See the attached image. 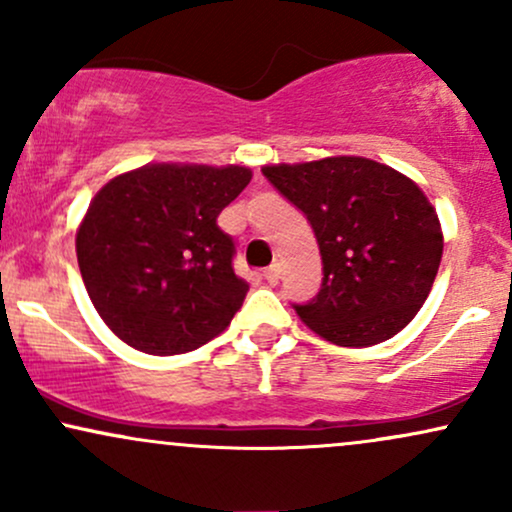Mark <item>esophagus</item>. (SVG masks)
Wrapping results in <instances>:
<instances>
[{
    "mask_svg": "<svg viewBox=\"0 0 512 512\" xmlns=\"http://www.w3.org/2000/svg\"><path fill=\"white\" fill-rule=\"evenodd\" d=\"M279 279H281V264L279 262H274L272 267L269 269H264V281H267V284H279Z\"/></svg>",
    "mask_w": 512,
    "mask_h": 512,
    "instance_id": "obj_1",
    "label": "esophagus"
}]
</instances>
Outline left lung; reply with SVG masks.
Returning <instances> with one entry per match:
<instances>
[{
    "label": "left lung",
    "instance_id": "obj_1",
    "mask_svg": "<svg viewBox=\"0 0 512 512\" xmlns=\"http://www.w3.org/2000/svg\"><path fill=\"white\" fill-rule=\"evenodd\" d=\"M313 226L322 286L293 305L337 346H373L414 320L436 281L443 228L436 207L399 170L363 156L262 168Z\"/></svg>",
    "mask_w": 512,
    "mask_h": 512
}]
</instances>
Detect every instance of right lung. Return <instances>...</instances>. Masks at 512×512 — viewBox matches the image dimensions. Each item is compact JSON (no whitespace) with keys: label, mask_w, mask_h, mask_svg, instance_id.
<instances>
[{"label":"right lung","mask_w":512,"mask_h":512,"mask_svg":"<svg viewBox=\"0 0 512 512\" xmlns=\"http://www.w3.org/2000/svg\"><path fill=\"white\" fill-rule=\"evenodd\" d=\"M245 166L146 163L105 182L76 231L93 308L151 356L195 351L231 325L248 284L233 272L219 214L248 187Z\"/></svg>","instance_id":"1"}]
</instances>
